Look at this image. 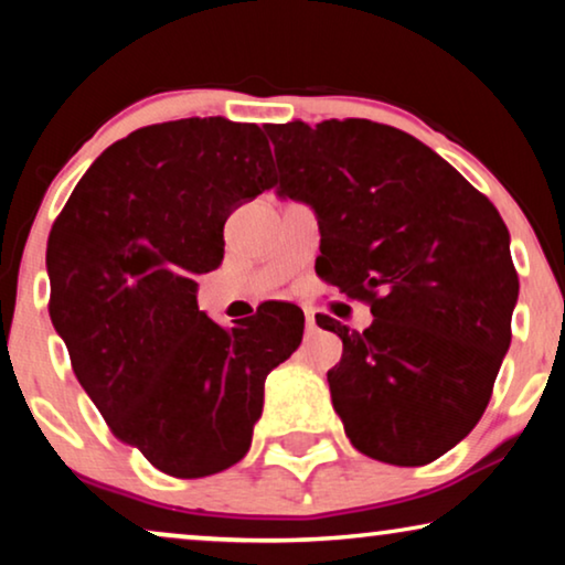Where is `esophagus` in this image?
Wrapping results in <instances>:
<instances>
[{
  "label": "esophagus",
  "mask_w": 565,
  "mask_h": 565,
  "mask_svg": "<svg viewBox=\"0 0 565 565\" xmlns=\"http://www.w3.org/2000/svg\"><path fill=\"white\" fill-rule=\"evenodd\" d=\"M316 329H319V327H316V316L311 311H306V331H308V334H313Z\"/></svg>",
  "instance_id": "obj_1"
}]
</instances>
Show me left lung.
I'll use <instances>...</instances> for the list:
<instances>
[{"label":"left lung","mask_w":565,"mask_h":565,"mask_svg":"<svg viewBox=\"0 0 565 565\" xmlns=\"http://www.w3.org/2000/svg\"><path fill=\"white\" fill-rule=\"evenodd\" d=\"M277 195L311 205L321 277L370 303L327 373L347 437L367 458L427 466L481 419L512 342L520 280L489 198L404 130L347 118L269 126ZM319 273V262H316Z\"/></svg>","instance_id":"8db88e82"}]
</instances>
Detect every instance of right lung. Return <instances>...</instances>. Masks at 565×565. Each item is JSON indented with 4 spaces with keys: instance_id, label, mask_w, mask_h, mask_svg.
<instances>
[{
    "instance_id": "1",
    "label": "right lung",
    "mask_w": 565,
    "mask_h": 565,
    "mask_svg": "<svg viewBox=\"0 0 565 565\" xmlns=\"http://www.w3.org/2000/svg\"><path fill=\"white\" fill-rule=\"evenodd\" d=\"M254 122L184 118L99 153L45 249L51 321L113 435L161 473L203 478L249 452L269 370L298 350L303 311L269 306L223 329L198 275L223 259V223L273 188Z\"/></svg>"
}]
</instances>
